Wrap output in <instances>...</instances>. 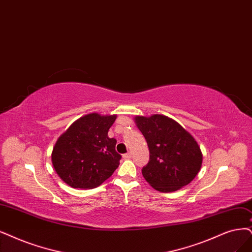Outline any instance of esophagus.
<instances>
[{"label":"esophagus","instance_id":"obj_1","mask_svg":"<svg viewBox=\"0 0 252 252\" xmlns=\"http://www.w3.org/2000/svg\"><path fill=\"white\" fill-rule=\"evenodd\" d=\"M123 157H124V159H126V160L131 159V158H132V154H131V153H126V154H125Z\"/></svg>","mask_w":252,"mask_h":252}]
</instances>
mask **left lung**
I'll use <instances>...</instances> for the list:
<instances>
[{
	"label": "left lung",
	"instance_id": "left-lung-1",
	"mask_svg": "<svg viewBox=\"0 0 252 252\" xmlns=\"http://www.w3.org/2000/svg\"><path fill=\"white\" fill-rule=\"evenodd\" d=\"M135 123L150 150L142 174L153 188L173 192L190 184L200 170L202 154L192 135L172 118L136 116Z\"/></svg>",
	"mask_w": 252,
	"mask_h": 252
}]
</instances>
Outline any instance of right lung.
Here are the masks:
<instances>
[{
    "label": "right lung",
    "mask_w": 252,
    "mask_h": 252,
    "mask_svg": "<svg viewBox=\"0 0 252 252\" xmlns=\"http://www.w3.org/2000/svg\"><path fill=\"white\" fill-rule=\"evenodd\" d=\"M116 115L90 113L79 118L56 142L52 163L59 178L72 188L93 189L113 174L121 156L108 131Z\"/></svg>",
    "instance_id": "obj_1"
}]
</instances>
